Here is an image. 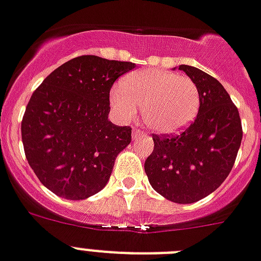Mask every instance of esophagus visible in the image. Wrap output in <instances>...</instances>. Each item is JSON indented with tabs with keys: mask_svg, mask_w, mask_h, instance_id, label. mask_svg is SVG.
<instances>
[{
	"mask_svg": "<svg viewBox=\"0 0 261 261\" xmlns=\"http://www.w3.org/2000/svg\"><path fill=\"white\" fill-rule=\"evenodd\" d=\"M144 135V131L142 130V128H139V127H134L133 128V139H138L139 137H143Z\"/></svg>",
	"mask_w": 261,
	"mask_h": 261,
	"instance_id": "esophagus-1",
	"label": "esophagus"
}]
</instances>
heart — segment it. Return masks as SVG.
Listing matches in <instances>:
<instances>
[{
	"instance_id": "obj_1",
	"label": "heart",
	"mask_w": 261,
	"mask_h": 261,
	"mask_svg": "<svg viewBox=\"0 0 261 261\" xmlns=\"http://www.w3.org/2000/svg\"><path fill=\"white\" fill-rule=\"evenodd\" d=\"M111 106L124 122L137 117L143 109V119L159 134H174L195 119L200 106L196 83L187 75L166 70L135 71L111 90Z\"/></svg>"
}]
</instances>
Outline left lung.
I'll return each mask as SVG.
<instances>
[{
    "label": "left lung",
    "instance_id": "left-lung-1",
    "mask_svg": "<svg viewBox=\"0 0 261 261\" xmlns=\"http://www.w3.org/2000/svg\"><path fill=\"white\" fill-rule=\"evenodd\" d=\"M199 89L198 115L179 135H152L154 150L144 162L158 194L180 204L205 198L231 172L242 143L238 107L223 85L194 66L180 65Z\"/></svg>",
    "mask_w": 261,
    "mask_h": 261
}]
</instances>
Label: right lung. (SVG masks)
Instances as JSON below:
<instances>
[{"instance_id": "1", "label": "right lung", "mask_w": 261, "mask_h": 261, "mask_svg": "<svg viewBox=\"0 0 261 261\" xmlns=\"http://www.w3.org/2000/svg\"><path fill=\"white\" fill-rule=\"evenodd\" d=\"M134 67L133 62L76 57L33 93L21 134L26 159L47 190L82 200L107 185L118 154L131 142L130 127L107 119L110 90Z\"/></svg>"}]
</instances>
